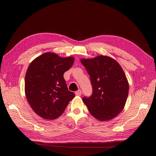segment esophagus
Returning <instances> with one entry per match:
<instances>
[{
    "mask_svg": "<svg viewBox=\"0 0 156 156\" xmlns=\"http://www.w3.org/2000/svg\"><path fill=\"white\" fill-rule=\"evenodd\" d=\"M75 95H76V96H81V94H82V92H81V90H78L77 91H76V92H75Z\"/></svg>",
    "mask_w": 156,
    "mask_h": 156,
    "instance_id": "obj_1",
    "label": "esophagus"
}]
</instances>
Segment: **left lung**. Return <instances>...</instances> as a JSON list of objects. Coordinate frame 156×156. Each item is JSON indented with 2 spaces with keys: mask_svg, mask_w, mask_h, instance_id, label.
Returning a JSON list of instances; mask_svg holds the SVG:
<instances>
[{
  "mask_svg": "<svg viewBox=\"0 0 156 156\" xmlns=\"http://www.w3.org/2000/svg\"><path fill=\"white\" fill-rule=\"evenodd\" d=\"M93 88L91 97L83 99L90 114L100 121H108L124 109L129 83L119 62L110 56L99 55L81 58Z\"/></svg>",
  "mask_w": 156,
  "mask_h": 156,
  "instance_id": "left-lung-1",
  "label": "left lung"
}]
</instances>
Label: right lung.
I'll return each instance as SVG.
<instances>
[{"mask_svg": "<svg viewBox=\"0 0 156 156\" xmlns=\"http://www.w3.org/2000/svg\"><path fill=\"white\" fill-rule=\"evenodd\" d=\"M73 62V56L64 58L48 52L33 60L28 67L25 96L32 110L44 119H57L75 97L64 78Z\"/></svg>", "mask_w": 156, "mask_h": 156, "instance_id": "add662e5", "label": "right lung"}]
</instances>
